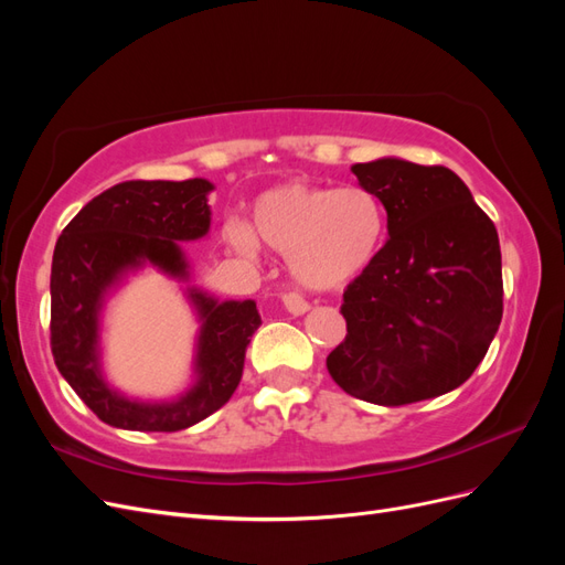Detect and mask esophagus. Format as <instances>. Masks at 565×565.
I'll list each match as a JSON object with an SVG mask.
<instances>
[{"label": "esophagus", "instance_id": "34e87169", "mask_svg": "<svg viewBox=\"0 0 565 565\" xmlns=\"http://www.w3.org/2000/svg\"><path fill=\"white\" fill-rule=\"evenodd\" d=\"M280 301H282L285 309H287L289 313H292V316H303L306 311L311 309L309 301H306L299 292H285V295L280 297Z\"/></svg>", "mask_w": 565, "mask_h": 565}]
</instances>
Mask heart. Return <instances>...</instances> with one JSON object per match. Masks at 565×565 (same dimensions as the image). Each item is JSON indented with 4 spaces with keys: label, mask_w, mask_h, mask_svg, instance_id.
Segmentation results:
<instances>
[{
    "label": "heart",
    "mask_w": 565,
    "mask_h": 565,
    "mask_svg": "<svg viewBox=\"0 0 565 565\" xmlns=\"http://www.w3.org/2000/svg\"><path fill=\"white\" fill-rule=\"evenodd\" d=\"M252 230L226 226L228 243L247 256L256 237L287 256L292 276L311 289H339L374 264L386 237V210L365 185H318L295 181L270 188L252 207Z\"/></svg>",
    "instance_id": "1"
}]
</instances>
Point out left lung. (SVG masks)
Returning a JSON list of instances; mask_svg holds the SVG:
<instances>
[{
	"instance_id": "1",
	"label": "left lung",
	"mask_w": 565,
	"mask_h": 565,
	"mask_svg": "<svg viewBox=\"0 0 565 565\" xmlns=\"http://www.w3.org/2000/svg\"><path fill=\"white\" fill-rule=\"evenodd\" d=\"M351 169L382 200L388 241L344 289L347 339L328 370L374 405L443 396L471 377L500 328L498 228L448 167L382 158Z\"/></svg>"
}]
</instances>
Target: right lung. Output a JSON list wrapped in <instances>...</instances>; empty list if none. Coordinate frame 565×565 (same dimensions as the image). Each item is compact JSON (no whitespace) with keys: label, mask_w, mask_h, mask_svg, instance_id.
<instances>
[{"label":"right lung","mask_w":565,"mask_h":565,"mask_svg":"<svg viewBox=\"0 0 565 565\" xmlns=\"http://www.w3.org/2000/svg\"><path fill=\"white\" fill-rule=\"evenodd\" d=\"M212 183L125 181L84 204L58 237L51 262V353L65 382L92 413L117 429L181 431L226 405L243 380L245 351L262 324L252 299L216 301L188 289L202 320L198 382L172 403H139L119 396L98 365V311L108 289L127 270L158 266L188 278L181 241L210 231Z\"/></svg>","instance_id":"right-lung-1"}]
</instances>
